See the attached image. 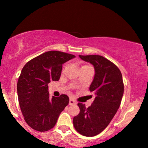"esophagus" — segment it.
<instances>
[{
  "mask_svg": "<svg viewBox=\"0 0 148 148\" xmlns=\"http://www.w3.org/2000/svg\"><path fill=\"white\" fill-rule=\"evenodd\" d=\"M75 104H76V102L74 99H69V105H75Z\"/></svg>",
  "mask_w": 148,
  "mask_h": 148,
  "instance_id": "esophagus-1",
  "label": "esophagus"
}]
</instances>
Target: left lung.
Returning a JSON list of instances; mask_svg holds the SVG:
<instances>
[{
  "mask_svg": "<svg viewBox=\"0 0 148 148\" xmlns=\"http://www.w3.org/2000/svg\"><path fill=\"white\" fill-rule=\"evenodd\" d=\"M79 57L95 67V74L89 90L95 98L88 108L78 103L80 113L73 119V125L81 135L95 136L105 130L120 106L124 93L123 76L114 63L101 56Z\"/></svg>",
  "mask_w": 148,
  "mask_h": 148,
  "instance_id": "left-lung-1",
  "label": "left lung"
}]
</instances>
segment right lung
Here are the masks:
<instances>
[{
  "mask_svg": "<svg viewBox=\"0 0 148 148\" xmlns=\"http://www.w3.org/2000/svg\"><path fill=\"white\" fill-rule=\"evenodd\" d=\"M74 57L50 51L28 61L22 69L17 82L18 103L25 123L33 130L42 132L52 129L68 105L66 95L50 98L48 84L58 81L62 64Z\"/></svg>",
  "mask_w": 148,
  "mask_h": 148,
  "instance_id": "add662e5",
  "label": "right lung"
}]
</instances>
